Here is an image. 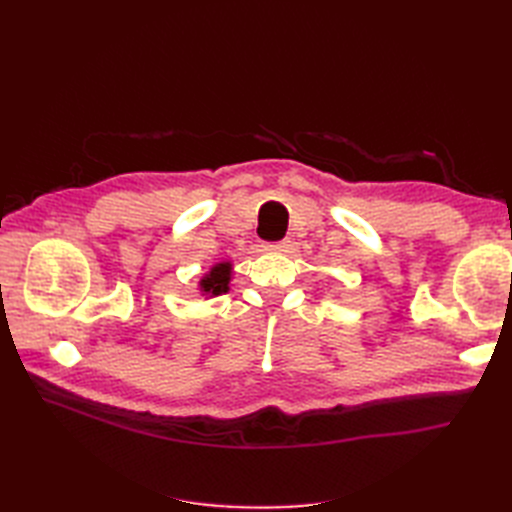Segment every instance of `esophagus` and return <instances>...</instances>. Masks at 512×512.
<instances>
[{
	"instance_id": "esophagus-1",
	"label": "esophagus",
	"mask_w": 512,
	"mask_h": 512,
	"mask_svg": "<svg viewBox=\"0 0 512 512\" xmlns=\"http://www.w3.org/2000/svg\"><path fill=\"white\" fill-rule=\"evenodd\" d=\"M267 250H273V252H284L288 247V241H277V243H265Z\"/></svg>"
}]
</instances>
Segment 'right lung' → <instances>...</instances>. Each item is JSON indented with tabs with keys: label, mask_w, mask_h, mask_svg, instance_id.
<instances>
[{
	"label": "right lung",
	"mask_w": 512,
	"mask_h": 512,
	"mask_svg": "<svg viewBox=\"0 0 512 512\" xmlns=\"http://www.w3.org/2000/svg\"><path fill=\"white\" fill-rule=\"evenodd\" d=\"M230 275H232L230 262H218V265H213L211 271L203 277V280H200V292L209 294V297H218V294L228 292Z\"/></svg>",
	"instance_id": "obj_1"
}]
</instances>
